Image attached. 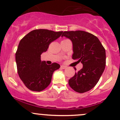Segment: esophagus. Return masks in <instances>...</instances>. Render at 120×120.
<instances>
[{
    "label": "esophagus",
    "instance_id": "1",
    "mask_svg": "<svg viewBox=\"0 0 120 120\" xmlns=\"http://www.w3.org/2000/svg\"><path fill=\"white\" fill-rule=\"evenodd\" d=\"M60 68H61V69H65L67 68V67L64 66V65H61Z\"/></svg>",
    "mask_w": 120,
    "mask_h": 120
}]
</instances>
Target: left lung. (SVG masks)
<instances>
[{"instance_id": "left-lung-1", "label": "left lung", "mask_w": 120, "mask_h": 120, "mask_svg": "<svg viewBox=\"0 0 120 120\" xmlns=\"http://www.w3.org/2000/svg\"><path fill=\"white\" fill-rule=\"evenodd\" d=\"M63 36L72 41V59L83 64L82 68L69 80V85L78 93H85L96 85L102 75L106 65L105 49L96 36L86 31H64Z\"/></svg>"}]
</instances>
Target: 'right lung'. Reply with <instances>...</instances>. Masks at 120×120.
<instances>
[{"label":"right lung","mask_w":120,"mask_h":120,"mask_svg":"<svg viewBox=\"0 0 120 120\" xmlns=\"http://www.w3.org/2000/svg\"><path fill=\"white\" fill-rule=\"evenodd\" d=\"M63 31L34 30L20 41L15 54L18 73L24 84L30 90L41 91L51 82L54 71L60 67L54 63L48 65L41 60L49 45L59 38Z\"/></svg>","instance_id":"obj_1"}]
</instances>
